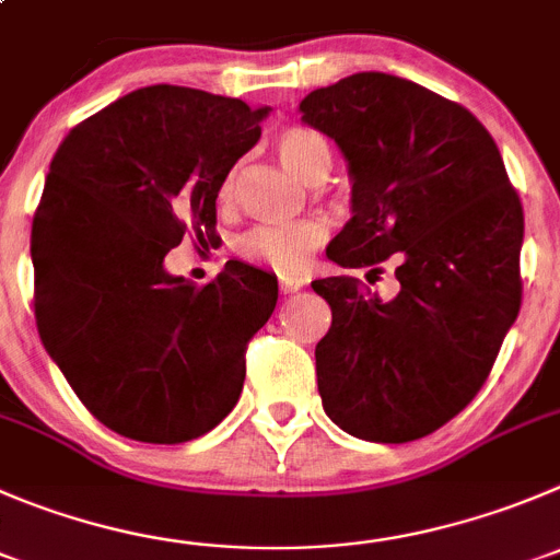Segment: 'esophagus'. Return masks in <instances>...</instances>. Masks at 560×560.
<instances>
[{"mask_svg":"<svg viewBox=\"0 0 560 560\" xmlns=\"http://www.w3.org/2000/svg\"><path fill=\"white\" fill-rule=\"evenodd\" d=\"M302 285H305V280H302V277L280 275V291H283V294H296Z\"/></svg>","mask_w":560,"mask_h":560,"instance_id":"1","label":"esophagus"}]
</instances>
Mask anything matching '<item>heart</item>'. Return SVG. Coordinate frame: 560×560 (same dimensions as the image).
<instances>
[{
	"label": "heart",
	"instance_id": "1",
	"mask_svg": "<svg viewBox=\"0 0 560 560\" xmlns=\"http://www.w3.org/2000/svg\"><path fill=\"white\" fill-rule=\"evenodd\" d=\"M277 156L305 184H322L332 170V145L311 126H289L275 140ZM236 189V173L222 184V197ZM329 228L322 220H300L291 225H258L236 242L238 255L277 271H300L313 253L327 242Z\"/></svg>",
	"mask_w": 560,
	"mask_h": 560
}]
</instances>
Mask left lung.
<instances>
[{
  "instance_id": "1",
  "label": "left lung",
  "mask_w": 560,
  "mask_h": 560,
  "mask_svg": "<svg viewBox=\"0 0 560 560\" xmlns=\"http://www.w3.org/2000/svg\"><path fill=\"white\" fill-rule=\"evenodd\" d=\"M300 112L354 180L327 258L371 275L393 258L401 283L382 302L351 275L313 280L332 311L316 346L324 412L360 440L412 443L476 398L520 313L523 203L481 120L407 79L354 73Z\"/></svg>"
}]
</instances>
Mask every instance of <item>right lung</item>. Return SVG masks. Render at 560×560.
<instances>
[{
  "label": "right lung",
  "mask_w": 560,
  "mask_h": 560,
  "mask_svg": "<svg viewBox=\"0 0 560 560\" xmlns=\"http://www.w3.org/2000/svg\"><path fill=\"white\" fill-rule=\"evenodd\" d=\"M266 112L153 84L73 126L51 159L30 242L37 332L90 415L129 440L189 443L242 396L277 280L228 260L191 285L164 255L214 233L217 195Z\"/></svg>",
  "instance_id": "right-lung-1"
}]
</instances>
